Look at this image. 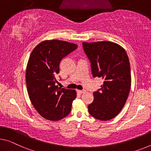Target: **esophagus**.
I'll return each instance as SVG.
<instances>
[{
  "label": "esophagus",
  "mask_w": 151,
  "mask_h": 151,
  "mask_svg": "<svg viewBox=\"0 0 151 151\" xmlns=\"http://www.w3.org/2000/svg\"><path fill=\"white\" fill-rule=\"evenodd\" d=\"M77 93H80V94H82V93H84L86 92V90H77Z\"/></svg>",
  "instance_id": "esophagus-1"
}]
</instances>
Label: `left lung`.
Listing matches in <instances>:
<instances>
[{"label":"left lung","mask_w":151,"mask_h":151,"mask_svg":"<svg viewBox=\"0 0 151 151\" xmlns=\"http://www.w3.org/2000/svg\"><path fill=\"white\" fill-rule=\"evenodd\" d=\"M91 62L93 77L104 78L98 91L93 92V101L88 105L89 114L101 121L113 119L121 112L129 96L131 71L127 54L115 42H83Z\"/></svg>","instance_id":"left-lung-1"}]
</instances>
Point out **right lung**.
I'll return each instance as SVG.
<instances>
[{"mask_svg":"<svg viewBox=\"0 0 151 151\" xmlns=\"http://www.w3.org/2000/svg\"><path fill=\"white\" fill-rule=\"evenodd\" d=\"M77 47L64 40H44L35 47L29 58L26 70L29 98L40 115L47 120L59 121L70 112L76 92L55 85L56 75L62 58Z\"/></svg>","mask_w":151,"mask_h":151,"instance_id":"add662e5","label":"right lung"}]
</instances>
